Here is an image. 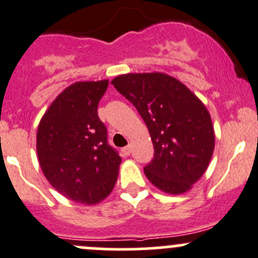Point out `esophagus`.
I'll list each match as a JSON object with an SVG mask.
<instances>
[{
	"label": "esophagus",
	"instance_id": "esophagus-1",
	"mask_svg": "<svg viewBox=\"0 0 258 258\" xmlns=\"http://www.w3.org/2000/svg\"><path fill=\"white\" fill-rule=\"evenodd\" d=\"M122 152H123L124 156H128V155L131 154V145H128V146L123 147V149H122Z\"/></svg>",
	"mask_w": 258,
	"mask_h": 258
}]
</instances>
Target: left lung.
Masks as SVG:
<instances>
[{"mask_svg":"<svg viewBox=\"0 0 258 258\" xmlns=\"http://www.w3.org/2000/svg\"><path fill=\"white\" fill-rule=\"evenodd\" d=\"M149 128L154 159L147 179L166 194L189 191L206 172L214 151V128L203 102L165 73H128L111 82Z\"/></svg>","mask_w":258,"mask_h":258,"instance_id":"8db88e82","label":"left lung"}]
</instances>
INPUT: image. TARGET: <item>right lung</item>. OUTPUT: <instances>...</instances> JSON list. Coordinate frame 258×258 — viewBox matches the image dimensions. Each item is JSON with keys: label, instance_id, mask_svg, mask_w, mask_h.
Instances as JSON below:
<instances>
[{"label": "right lung", "instance_id": "right-lung-1", "mask_svg": "<svg viewBox=\"0 0 258 258\" xmlns=\"http://www.w3.org/2000/svg\"><path fill=\"white\" fill-rule=\"evenodd\" d=\"M107 87V79L76 82L52 101L37 127V159L45 177L61 196L86 206L111 194L121 164L97 112Z\"/></svg>", "mask_w": 258, "mask_h": 258}]
</instances>
